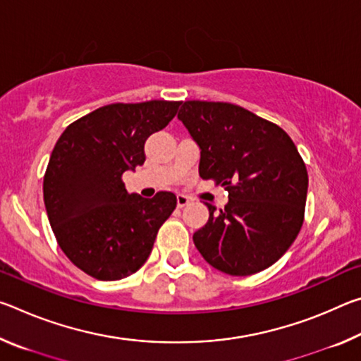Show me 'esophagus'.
I'll list each match as a JSON object with an SVG mask.
<instances>
[{
  "label": "esophagus",
  "instance_id": "1",
  "mask_svg": "<svg viewBox=\"0 0 361 361\" xmlns=\"http://www.w3.org/2000/svg\"><path fill=\"white\" fill-rule=\"evenodd\" d=\"M189 202H191V199H189L188 195L185 194L176 195V207H178V209H183V207H186Z\"/></svg>",
  "mask_w": 361,
  "mask_h": 361
}]
</instances>
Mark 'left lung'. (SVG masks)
Listing matches in <instances>:
<instances>
[{
  "mask_svg": "<svg viewBox=\"0 0 361 361\" xmlns=\"http://www.w3.org/2000/svg\"><path fill=\"white\" fill-rule=\"evenodd\" d=\"M178 119L200 148L199 175L224 186L223 210L192 240L204 259L229 276H252L282 258L301 231L307 170L283 129L239 105L189 100Z\"/></svg>",
  "mask_w": 361,
  "mask_h": 361,
  "instance_id": "obj_1",
  "label": "left lung"
}]
</instances>
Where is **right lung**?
<instances>
[{"label": "right lung", "instance_id": "1", "mask_svg": "<svg viewBox=\"0 0 361 361\" xmlns=\"http://www.w3.org/2000/svg\"><path fill=\"white\" fill-rule=\"evenodd\" d=\"M181 102L113 103L66 127L49 159L42 191L62 252L97 280L137 272L157 231L176 207L175 194H129L127 170L145 162V142L175 118Z\"/></svg>", "mask_w": 361, "mask_h": 361}]
</instances>
